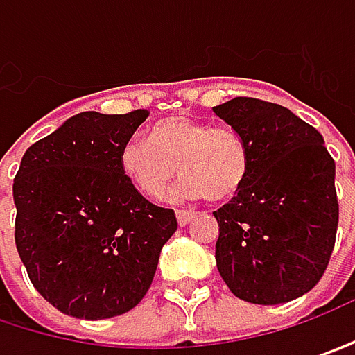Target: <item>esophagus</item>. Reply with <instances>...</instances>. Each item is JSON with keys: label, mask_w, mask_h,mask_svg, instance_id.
Segmentation results:
<instances>
[{"label": "esophagus", "mask_w": 355, "mask_h": 355, "mask_svg": "<svg viewBox=\"0 0 355 355\" xmlns=\"http://www.w3.org/2000/svg\"><path fill=\"white\" fill-rule=\"evenodd\" d=\"M194 216H196L194 210H177V220L180 226H187V224L193 220Z\"/></svg>", "instance_id": "1"}]
</instances>
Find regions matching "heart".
<instances>
[{"mask_svg": "<svg viewBox=\"0 0 355 355\" xmlns=\"http://www.w3.org/2000/svg\"><path fill=\"white\" fill-rule=\"evenodd\" d=\"M182 177L175 196L212 202L234 198L246 184L252 155L232 127H212L191 116H166L148 129V141L129 139L119 150V168L148 198H162L173 178Z\"/></svg>", "mask_w": 355, "mask_h": 355, "instance_id": "heart-1", "label": "heart"}]
</instances>
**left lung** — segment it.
<instances>
[{"label":"left lung","instance_id":"1","mask_svg":"<svg viewBox=\"0 0 355 355\" xmlns=\"http://www.w3.org/2000/svg\"><path fill=\"white\" fill-rule=\"evenodd\" d=\"M246 139V184L214 214L216 266L244 302L274 306L320 282L338 230L336 162L324 137L290 109L236 97L212 107Z\"/></svg>","mask_w":355,"mask_h":355}]
</instances>
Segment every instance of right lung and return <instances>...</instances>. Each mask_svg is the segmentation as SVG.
I'll return each mask as SVG.
<instances>
[{"mask_svg": "<svg viewBox=\"0 0 355 355\" xmlns=\"http://www.w3.org/2000/svg\"><path fill=\"white\" fill-rule=\"evenodd\" d=\"M147 109L85 111L25 150L13 180L15 246L31 284L57 310L105 320L135 308L177 230L119 168Z\"/></svg>", "mask_w": 355, "mask_h": 355, "instance_id": "obj_1", "label": "right lung"}]
</instances>
